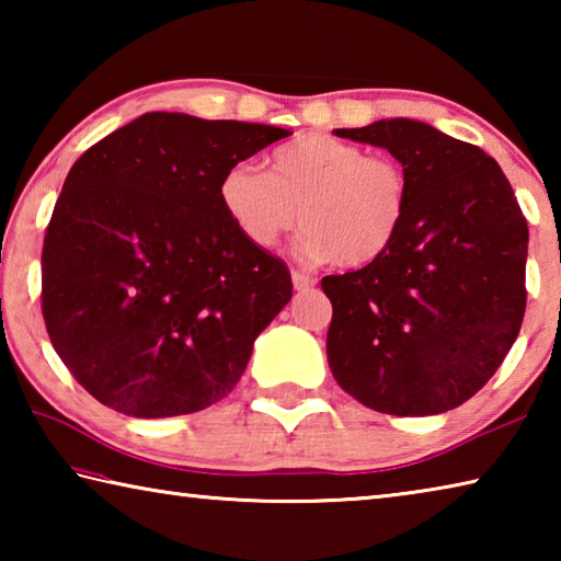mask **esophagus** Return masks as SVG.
Segmentation results:
<instances>
[{"instance_id": "obj_1", "label": "esophagus", "mask_w": 561, "mask_h": 561, "mask_svg": "<svg viewBox=\"0 0 561 561\" xmlns=\"http://www.w3.org/2000/svg\"><path fill=\"white\" fill-rule=\"evenodd\" d=\"M291 284H294V289H297V291H309L317 284V279L309 277V274L294 270L291 272Z\"/></svg>"}]
</instances>
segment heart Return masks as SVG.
<instances>
[{
    "mask_svg": "<svg viewBox=\"0 0 561 561\" xmlns=\"http://www.w3.org/2000/svg\"><path fill=\"white\" fill-rule=\"evenodd\" d=\"M227 220L247 242L274 247L294 225L307 227L299 252L309 262L364 267L401 234L411 185L398 160L327 133H307L270 156V173L232 163L217 183Z\"/></svg>",
    "mask_w": 561,
    "mask_h": 561,
    "instance_id": "obj_1",
    "label": "heart"
}]
</instances>
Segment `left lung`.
Returning <instances> with one entry per match:
<instances>
[{"label":"left lung","instance_id":"left-lung-1","mask_svg":"<svg viewBox=\"0 0 561 561\" xmlns=\"http://www.w3.org/2000/svg\"><path fill=\"white\" fill-rule=\"evenodd\" d=\"M334 133L386 148L411 201L383 257L321 279L334 307L331 374L378 413L453 411L495 376L519 334L525 215L495 158L428 123L388 118Z\"/></svg>","mask_w":561,"mask_h":561}]
</instances>
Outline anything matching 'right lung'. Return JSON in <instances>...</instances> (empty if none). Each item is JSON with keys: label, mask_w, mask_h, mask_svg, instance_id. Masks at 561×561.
Returning <instances> with one entry per match:
<instances>
[{"label": "right lung", "mask_w": 561, "mask_h": 561, "mask_svg": "<svg viewBox=\"0 0 561 561\" xmlns=\"http://www.w3.org/2000/svg\"><path fill=\"white\" fill-rule=\"evenodd\" d=\"M291 130L144 113L91 146L46 227L42 311L56 354L123 415L203 411L232 391L291 299L279 257L227 220L217 183Z\"/></svg>", "instance_id": "obj_1"}]
</instances>
